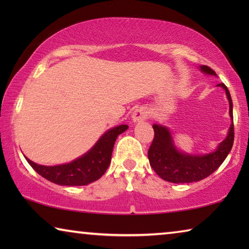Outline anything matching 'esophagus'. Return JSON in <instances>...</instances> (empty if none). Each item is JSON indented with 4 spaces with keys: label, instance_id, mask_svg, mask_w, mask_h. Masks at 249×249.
<instances>
[{
    "label": "esophagus",
    "instance_id": "34e87169",
    "mask_svg": "<svg viewBox=\"0 0 249 249\" xmlns=\"http://www.w3.org/2000/svg\"><path fill=\"white\" fill-rule=\"evenodd\" d=\"M132 117H133L134 122H141L142 120H146L147 117H148V111H147L146 107H140L133 112Z\"/></svg>",
    "mask_w": 249,
    "mask_h": 249
}]
</instances>
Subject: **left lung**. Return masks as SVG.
I'll use <instances>...</instances> for the list:
<instances>
[{"label": "left lung", "instance_id": "left-lung-1", "mask_svg": "<svg viewBox=\"0 0 249 249\" xmlns=\"http://www.w3.org/2000/svg\"><path fill=\"white\" fill-rule=\"evenodd\" d=\"M205 73L214 74L215 71L208 66H201ZM225 90L230 102V115L233 120V102L230 91L224 83H220ZM155 136L148 149L149 163L160 178L172 183H190L203 180L212 175L223 161L233 147L234 122H231L227 137L218 145L217 149L204 156H190L180 153L172 144L171 135L168 128L153 125Z\"/></svg>", "mask_w": 249, "mask_h": 249}]
</instances>
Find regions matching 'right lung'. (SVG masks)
<instances>
[{
	"mask_svg": "<svg viewBox=\"0 0 249 249\" xmlns=\"http://www.w3.org/2000/svg\"><path fill=\"white\" fill-rule=\"evenodd\" d=\"M128 128L127 125H120L107 130L93 148L82 157L70 163L59 166H41L27 159L29 165L37 174L60 185H86L100 179L111 162V156L117 136Z\"/></svg>",
	"mask_w": 249,
	"mask_h": 249,
	"instance_id": "right-lung-1",
	"label": "right lung"
}]
</instances>
